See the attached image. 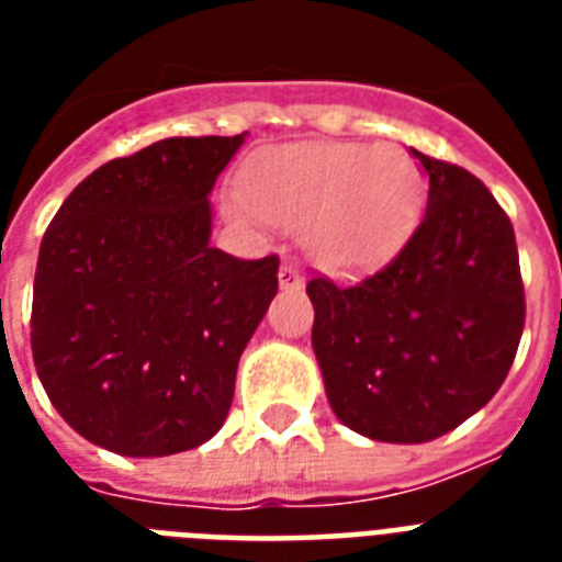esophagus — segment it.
Masks as SVG:
<instances>
[{
    "label": "esophagus",
    "instance_id": "obj_1",
    "mask_svg": "<svg viewBox=\"0 0 562 562\" xmlns=\"http://www.w3.org/2000/svg\"><path fill=\"white\" fill-rule=\"evenodd\" d=\"M280 285L282 289H300L303 285V273L294 262H285L280 268Z\"/></svg>",
    "mask_w": 562,
    "mask_h": 562
}]
</instances>
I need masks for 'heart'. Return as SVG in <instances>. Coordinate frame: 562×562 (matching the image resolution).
Wrapping results in <instances>:
<instances>
[{
	"label": "heart",
	"mask_w": 562,
	"mask_h": 562,
	"mask_svg": "<svg viewBox=\"0 0 562 562\" xmlns=\"http://www.w3.org/2000/svg\"><path fill=\"white\" fill-rule=\"evenodd\" d=\"M245 192L229 194L236 218L303 227L317 262L352 271L405 241L423 210L426 180L400 145L306 143L262 154L247 169Z\"/></svg>",
	"instance_id": "b5f03b06"
}]
</instances>
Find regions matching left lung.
<instances>
[{"label":"left lung","mask_w":562,"mask_h":562,"mask_svg":"<svg viewBox=\"0 0 562 562\" xmlns=\"http://www.w3.org/2000/svg\"><path fill=\"white\" fill-rule=\"evenodd\" d=\"M426 212L391 262L356 282L312 277V347L344 426L426 443L484 408L514 364L525 285L514 224L475 175L414 151Z\"/></svg>","instance_id":"1"}]
</instances>
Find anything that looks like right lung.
I'll return each mask as SVG.
<instances>
[{"mask_svg": "<svg viewBox=\"0 0 562 562\" xmlns=\"http://www.w3.org/2000/svg\"><path fill=\"white\" fill-rule=\"evenodd\" d=\"M247 134L171 136L81 180L40 245L31 352L57 414L131 458L187 452L227 419L280 256L210 245L215 180Z\"/></svg>", "mask_w": 562, "mask_h": 562, "instance_id": "1", "label": "right lung"}]
</instances>
